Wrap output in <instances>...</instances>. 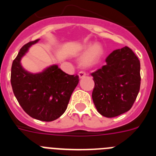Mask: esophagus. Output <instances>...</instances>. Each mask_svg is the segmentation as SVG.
Listing matches in <instances>:
<instances>
[{
    "label": "esophagus",
    "instance_id": "1",
    "mask_svg": "<svg viewBox=\"0 0 156 156\" xmlns=\"http://www.w3.org/2000/svg\"><path fill=\"white\" fill-rule=\"evenodd\" d=\"M78 76H79L80 79H82V78H83V77L86 76V73H85L84 72L81 71V72H80L79 73H78Z\"/></svg>",
    "mask_w": 156,
    "mask_h": 156
}]
</instances>
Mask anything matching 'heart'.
Segmentation results:
<instances>
[{
    "instance_id": "obj_1",
    "label": "heart",
    "mask_w": 156,
    "mask_h": 156,
    "mask_svg": "<svg viewBox=\"0 0 156 156\" xmlns=\"http://www.w3.org/2000/svg\"><path fill=\"white\" fill-rule=\"evenodd\" d=\"M81 51L83 52V55L80 60V64L82 67H90L99 62L103 55V48L99 44H92L91 43L85 44L81 48Z\"/></svg>"
}]
</instances>
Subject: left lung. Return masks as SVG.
Instances as JSON below:
<instances>
[{
	"instance_id": "8db88e82",
	"label": "left lung",
	"mask_w": 156,
	"mask_h": 156,
	"mask_svg": "<svg viewBox=\"0 0 156 156\" xmlns=\"http://www.w3.org/2000/svg\"><path fill=\"white\" fill-rule=\"evenodd\" d=\"M140 64L128 47L116 49L105 59V65L92 73L94 88L92 99L98 112L112 118L131 108L140 90Z\"/></svg>"
}]
</instances>
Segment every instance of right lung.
I'll return each mask as SVG.
<instances>
[{"mask_svg": "<svg viewBox=\"0 0 156 156\" xmlns=\"http://www.w3.org/2000/svg\"><path fill=\"white\" fill-rule=\"evenodd\" d=\"M29 42L20 49L12 62L11 83L16 99L32 118L41 121L55 120L67 108L70 97L79 83V76L69 75L58 65L33 73L25 69L21 60L32 45Z\"/></svg>", "mask_w": 156, "mask_h": 156, "instance_id": "right-lung-1", "label": "right lung"}]
</instances>
